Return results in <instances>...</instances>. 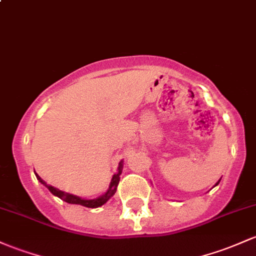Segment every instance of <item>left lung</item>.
Returning a JSON list of instances; mask_svg holds the SVG:
<instances>
[{"mask_svg":"<svg viewBox=\"0 0 256 256\" xmlns=\"http://www.w3.org/2000/svg\"><path fill=\"white\" fill-rule=\"evenodd\" d=\"M221 181V178L220 180H218V182H220ZM216 184H215V186H216Z\"/></svg>","mask_w":256,"mask_h":256,"instance_id":"1","label":"left lung"}]
</instances>
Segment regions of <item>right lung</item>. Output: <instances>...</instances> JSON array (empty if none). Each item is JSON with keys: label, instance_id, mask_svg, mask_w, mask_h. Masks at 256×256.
I'll return each instance as SVG.
<instances>
[{"label": "right lung", "instance_id": "obj_1", "mask_svg": "<svg viewBox=\"0 0 256 256\" xmlns=\"http://www.w3.org/2000/svg\"><path fill=\"white\" fill-rule=\"evenodd\" d=\"M122 162L119 164V169H118L119 171H118V174H115V175L113 176V178H112L110 186H109V190H106V194H103L102 196H100V198H97V199H91V200H86V199H81L76 196L69 194V193H66V192H62V190H57V188H54V187L50 186V184H47L46 182H44V180H42L36 172H35V175L42 184H44V186L48 188V190H50V193H53L54 196H60V199H63V200L66 202V203L78 204V206H86V208H98V206H103V204H104L108 200L109 198H110V196H113L115 194V192H116L118 184H119V181H120V174H122Z\"/></svg>", "mask_w": 256, "mask_h": 256}]
</instances>
